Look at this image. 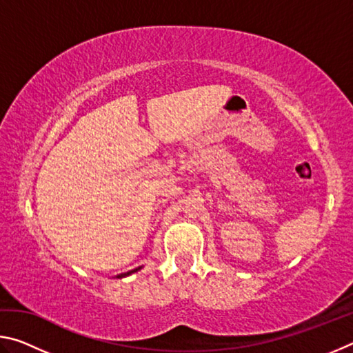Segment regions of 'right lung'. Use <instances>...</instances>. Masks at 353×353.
<instances>
[{"instance_id":"obj_1","label":"right lung","mask_w":353,"mask_h":353,"mask_svg":"<svg viewBox=\"0 0 353 353\" xmlns=\"http://www.w3.org/2000/svg\"><path fill=\"white\" fill-rule=\"evenodd\" d=\"M143 266H139V268H135V270H132V271H129V272H124V274H118V279H123V277H128V276H130V274H134V272H137V271H140Z\"/></svg>"}]
</instances>
